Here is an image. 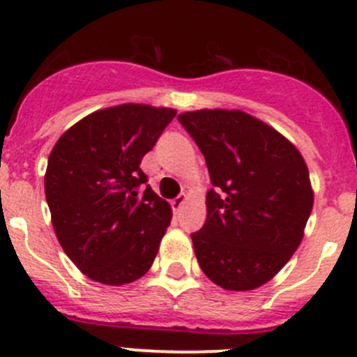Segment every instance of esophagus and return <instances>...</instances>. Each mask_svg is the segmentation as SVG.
<instances>
[{
    "label": "esophagus",
    "instance_id": "esophagus-1",
    "mask_svg": "<svg viewBox=\"0 0 357 357\" xmlns=\"http://www.w3.org/2000/svg\"><path fill=\"white\" fill-rule=\"evenodd\" d=\"M185 202H186V195H185V193H181V195H178V197H176V199H172V202H171L172 211H174V213L178 214L179 211L183 209V206H185Z\"/></svg>",
    "mask_w": 357,
    "mask_h": 357
}]
</instances>
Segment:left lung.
<instances>
[{"label":"left lung","instance_id":"obj_1","mask_svg":"<svg viewBox=\"0 0 357 357\" xmlns=\"http://www.w3.org/2000/svg\"><path fill=\"white\" fill-rule=\"evenodd\" d=\"M214 188L192 234L204 274L228 291L271 281L300 245L314 204L305 160L274 127L238 109L181 113Z\"/></svg>","mask_w":357,"mask_h":357}]
</instances>
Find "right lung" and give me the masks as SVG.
Masks as SVG:
<instances>
[{"instance_id":"obj_1","label":"right lung","mask_w":357,"mask_h":357,"mask_svg":"<svg viewBox=\"0 0 357 357\" xmlns=\"http://www.w3.org/2000/svg\"><path fill=\"white\" fill-rule=\"evenodd\" d=\"M176 116L172 108L120 105L66 130L48 157L45 195L55 235L79 271L122 286L150 271L172 211L146 185L141 160Z\"/></svg>"}]
</instances>
